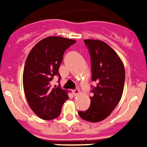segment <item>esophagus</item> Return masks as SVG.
<instances>
[{"label": "esophagus", "mask_w": 147, "mask_h": 147, "mask_svg": "<svg viewBox=\"0 0 147 147\" xmlns=\"http://www.w3.org/2000/svg\"><path fill=\"white\" fill-rule=\"evenodd\" d=\"M79 93H80V90H79L78 88H76L74 90H73V94L74 95H78Z\"/></svg>", "instance_id": "34e87169"}]
</instances>
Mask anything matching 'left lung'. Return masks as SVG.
I'll use <instances>...</instances> for the list:
<instances>
[{"mask_svg":"<svg viewBox=\"0 0 147 147\" xmlns=\"http://www.w3.org/2000/svg\"><path fill=\"white\" fill-rule=\"evenodd\" d=\"M92 66V80L96 82L88 110L78 112L86 121L104 120L114 110L123 95L125 69L119 55L106 42L96 39H85Z\"/></svg>","mask_w":147,"mask_h":147,"instance_id":"1","label":"left lung"}]
</instances>
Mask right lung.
<instances>
[{"label":"right lung","instance_id":"add662e5","mask_svg":"<svg viewBox=\"0 0 147 147\" xmlns=\"http://www.w3.org/2000/svg\"><path fill=\"white\" fill-rule=\"evenodd\" d=\"M75 42L59 36L47 37L34 46L28 55L23 74L24 90L29 107L42 119L57 118L69 99L66 91L60 86L52 88L51 82L55 75L60 80L59 69L64 52Z\"/></svg>","mask_w":147,"mask_h":147}]
</instances>
